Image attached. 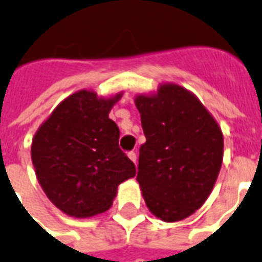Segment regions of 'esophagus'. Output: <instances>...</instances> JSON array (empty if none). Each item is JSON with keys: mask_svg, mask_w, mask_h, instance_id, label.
<instances>
[{"mask_svg": "<svg viewBox=\"0 0 262 262\" xmlns=\"http://www.w3.org/2000/svg\"><path fill=\"white\" fill-rule=\"evenodd\" d=\"M127 157H129V159H130L132 162H135L137 161V157H136V152H133V151H130V152L127 154Z\"/></svg>", "mask_w": 262, "mask_h": 262, "instance_id": "34e87169", "label": "esophagus"}]
</instances>
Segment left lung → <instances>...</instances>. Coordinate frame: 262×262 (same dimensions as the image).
Listing matches in <instances>:
<instances>
[{
    "label": "left lung",
    "instance_id": "1",
    "mask_svg": "<svg viewBox=\"0 0 262 262\" xmlns=\"http://www.w3.org/2000/svg\"><path fill=\"white\" fill-rule=\"evenodd\" d=\"M145 143L137 181L155 217L176 223L195 213L213 191L224 155L219 123L188 89L161 83L135 97Z\"/></svg>",
    "mask_w": 262,
    "mask_h": 262
}]
</instances>
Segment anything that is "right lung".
I'll list each match as a JSON object with an SVG mask.
<instances>
[{"instance_id":"right-lung-1","label":"right lung","mask_w":262,"mask_h":262,"mask_svg":"<svg viewBox=\"0 0 262 262\" xmlns=\"http://www.w3.org/2000/svg\"><path fill=\"white\" fill-rule=\"evenodd\" d=\"M122 95L75 92L60 101L34 135L31 161L38 183L70 217L107 211L118 185L136 176L135 163L118 145L117 123L108 117Z\"/></svg>"}]
</instances>
